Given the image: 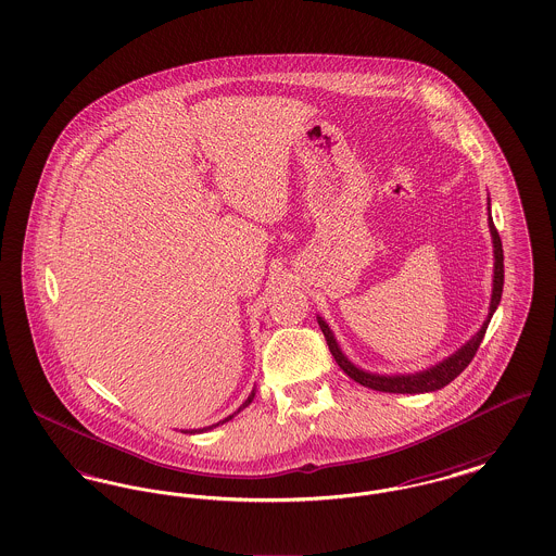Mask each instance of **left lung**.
<instances>
[{"mask_svg":"<svg viewBox=\"0 0 556 556\" xmlns=\"http://www.w3.org/2000/svg\"><path fill=\"white\" fill-rule=\"evenodd\" d=\"M490 233H492V243H494V286H492V302H490V313L488 318L483 320L481 329L477 331L476 336L463 345L460 350H456L452 356H448L446 361L438 363L435 367H429L427 370H419V372H413V375H377V372H367V370L358 369L354 367L342 352V348L336 342L329 325L323 320V317L318 318V327L327 340V345L336 358V363L340 365V369L344 370L345 375L350 379H354L356 383L370 388V390H377V392H390V394H424V392H435V390H442L444 386H448L450 381H454L463 370L469 367V363L473 361L476 356L477 348L481 344L483 336H485V329L490 325V318L496 313L498 304H501V298H503V286H504V254H503V241L501 236L494 227V220H492V214H490Z\"/></svg>","mask_w":556,"mask_h":556,"instance_id":"left-lung-1","label":"left lung"}]
</instances>
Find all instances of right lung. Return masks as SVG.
<instances>
[{
    "label": "right lung",
    "instance_id": "1",
    "mask_svg": "<svg viewBox=\"0 0 556 556\" xmlns=\"http://www.w3.org/2000/svg\"><path fill=\"white\" fill-rule=\"evenodd\" d=\"M252 400H254V392H252V394H250V396H248V400H245V402H243V404H241V406H239L238 413H239V410H241V408H245V406H248V404H250V402H252ZM238 413H233V415H229V417H227V419H223V421H218V424L211 425V427H204V429H191V431H186V433H195V431H198V433H202V431H208V429H212V427H218V425H223V424H227V421H231V419H233V417H236V415H238Z\"/></svg>",
    "mask_w": 556,
    "mask_h": 556
}]
</instances>
